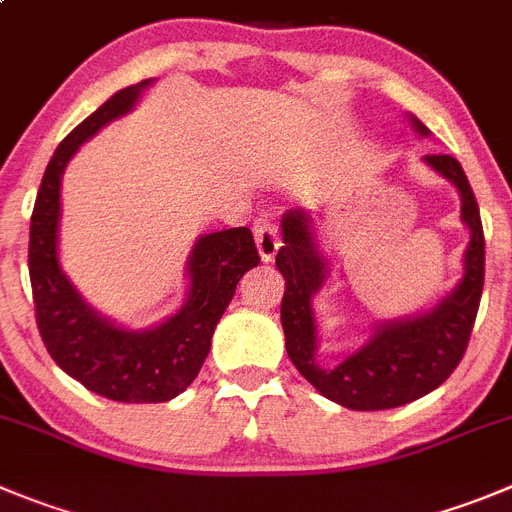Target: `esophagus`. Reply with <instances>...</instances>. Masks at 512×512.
<instances>
[{"mask_svg":"<svg viewBox=\"0 0 512 512\" xmlns=\"http://www.w3.org/2000/svg\"><path fill=\"white\" fill-rule=\"evenodd\" d=\"M252 232H255L257 250H260L262 262H272V257L278 255L280 250V232L278 224L272 222L270 217H260L252 224Z\"/></svg>","mask_w":512,"mask_h":512,"instance_id":"obj_1","label":"esophagus"}]
</instances>
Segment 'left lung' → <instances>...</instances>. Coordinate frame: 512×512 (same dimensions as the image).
Segmentation results:
<instances>
[{"label": "left lung", "mask_w": 512, "mask_h": 512, "mask_svg": "<svg viewBox=\"0 0 512 512\" xmlns=\"http://www.w3.org/2000/svg\"><path fill=\"white\" fill-rule=\"evenodd\" d=\"M414 128L427 136V128L417 118ZM424 161L460 189L462 222L472 232L465 252V278L437 308L407 321L384 323L364 348L331 369L315 361V318L310 308L313 293L326 280V262L313 242L308 214L288 212L283 219L285 245L278 250L275 265L285 278L280 321L288 356L323 396L356 412L394 409L437 389L460 366L475 328L485 283L480 207L455 156L429 154Z\"/></svg>", "instance_id": "left-lung-1"}]
</instances>
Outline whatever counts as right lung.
<instances>
[{
  "instance_id": "obj_1",
  "label": "right lung",
  "mask_w": 512,
  "mask_h": 512,
  "mask_svg": "<svg viewBox=\"0 0 512 512\" xmlns=\"http://www.w3.org/2000/svg\"><path fill=\"white\" fill-rule=\"evenodd\" d=\"M151 80L118 90L55 148L37 191L30 224V283L35 318L47 353L65 374L95 394L126 404H159L179 396L197 379L212 348L214 328L237 283L260 265L247 227L199 237L189 257V300L151 331H121L83 303L57 262L60 179L70 156L98 128L133 108Z\"/></svg>"
}]
</instances>
